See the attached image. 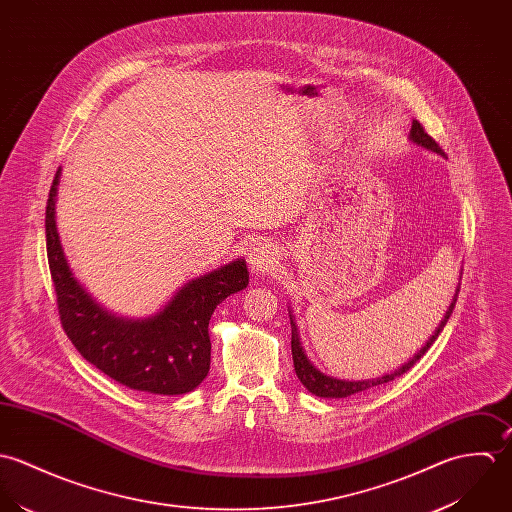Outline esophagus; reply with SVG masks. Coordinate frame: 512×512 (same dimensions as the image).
<instances>
[{"mask_svg": "<svg viewBox=\"0 0 512 512\" xmlns=\"http://www.w3.org/2000/svg\"><path fill=\"white\" fill-rule=\"evenodd\" d=\"M277 249L269 241H259L249 251V265L255 273H269L277 265Z\"/></svg>", "mask_w": 512, "mask_h": 512, "instance_id": "esophagus-1", "label": "esophagus"}]
</instances>
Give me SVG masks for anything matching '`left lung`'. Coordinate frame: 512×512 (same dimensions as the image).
I'll use <instances>...</instances> for the list:
<instances>
[{
	"label": "left lung",
	"mask_w": 512,
	"mask_h": 512,
	"mask_svg": "<svg viewBox=\"0 0 512 512\" xmlns=\"http://www.w3.org/2000/svg\"><path fill=\"white\" fill-rule=\"evenodd\" d=\"M409 136H411V140L417 142L419 146H423V148H427V150H431V152H437V154L445 156V152L441 150V146L425 132V128L421 126V122L413 120V124H411V134H409ZM457 295H459V289L455 291V297H453L451 305L447 308L443 320L439 322L437 330L431 334V338L425 342V346L409 360L408 364H404V366L398 368L396 372H390V374H386V376H382V378L364 380V382L336 380V378H330V376H324L322 372H318V370L308 362V358L305 356V352H303V346H301V342H299L297 326H295V322H293V318H291V328H293V330H291V350H293V362H295V372H297L299 380L303 382V386L307 388L310 394H314V396H318V398H348V396L360 394V392H364V390H370V388H374V386H382V384H388V382L400 378L402 374L408 372L409 368H413V364H415V362L429 350V346L435 342V338L439 336V332L443 330V326L447 324V320H449V316H451V312H453V308H455Z\"/></svg>",
	"instance_id": "obj_1"
}]
</instances>
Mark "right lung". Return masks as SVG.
<instances>
[{
    "label": "right lung",
    "instance_id": "obj_1",
    "mask_svg": "<svg viewBox=\"0 0 512 512\" xmlns=\"http://www.w3.org/2000/svg\"><path fill=\"white\" fill-rule=\"evenodd\" d=\"M59 170L45 209L47 261L57 295L61 326L81 356L108 378L138 392L180 396L192 392L209 372V318L229 295L249 283L237 259L188 283L162 312L146 320L108 314L73 279L55 227Z\"/></svg>",
    "mask_w": 512,
    "mask_h": 512
}]
</instances>
